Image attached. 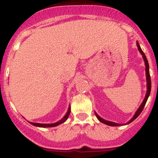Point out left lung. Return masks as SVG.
<instances>
[{
  "instance_id": "8db88e82",
  "label": "left lung",
  "mask_w": 158,
  "mask_h": 158,
  "mask_svg": "<svg viewBox=\"0 0 158 158\" xmlns=\"http://www.w3.org/2000/svg\"><path fill=\"white\" fill-rule=\"evenodd\" d=\"M137 47H138V49H139V52H140L141 54L142 55V58H143V60H144V62H145V65H146V87H147V90H146V96H145V98H144V100H143V101H142V104H141V105L139 106V107L138 108V110L136 111L135 114L134 115V116L132 117V118H131V119H130V120L127 123H125V124H119V123H116L111 122V121H107V120H106V119H104V118H101L100 115H97V113L95 112L96 118H98V120L100 121L101 123H103L106 124V125H108V126H111V127H118V126H123V125H126V124H129V123H131V122H133L135 118H136L137 117L140 115V113L142 112V110H143V108H144L145 105H146V103L148 100V97L150 96V91H151V80H150V67H149V63H148L147 58H146V55H145V54L143 53V51H142V49H141L140 46H139V43L138 41H137Z\"/></svg>"
}]
</instances>
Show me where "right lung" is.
<instances>
[{"label": "right lung", "instance_id": "add662e5", "mask_svg": "<svg viewBox=\"0 0 158 158\" xmlns=\"http://www.w3.org/2000/svg\"><path fill=\"white\" fill-rule=\"evenodd\" d=\"M70 106H69V108H68V111H67L66 114H65V115H64L63 118H62V119H60L59 121H58V122L56 123H32V122H29L30 123L31 125H33V126H35V127H56V126H58V125H60V124L63 123L64 122H65V121L67 120V118H68V117H69V113H70Z\"/></svg>", "mask_w": 158, "mask_h": 158}]
</instances>
